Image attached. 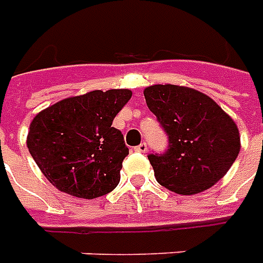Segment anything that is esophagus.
Wrapping results in <instances>:
<instances>
[{
	"label": "esophagus",
	"instance_id": "obj_1",
	"mask_svg": "<svg viewBox=\"0 0 263 263\" xmlns=\"http://www.w3.org/2000/svg\"><path fill=\"white\" fill-rule=\"evenodd\" d=\"M134 149L137 151V152H141V154H145V152L148 151V145H146V142H142V144H139L138 146H135Z\"/></svg>",
	"mask_w": 263,
	"mask_h": 263
}]
</instances>
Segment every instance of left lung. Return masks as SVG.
I'll return each instance as SVG.
<instances>
[{"mask_svg":"<svg viewBox=\"0 0 263 263\" xmlns=\"http://www.w3.org/2000/svg\"><path fill=\"white\" fill-rule=\"evenodd\" d=\"M145 101L168 137L162 154H149L157 181L181 195L211 188L240 149L238 126L208 95L179 85L145 88Z\"/></svg>","mask_w":263,"mask_h":263,"instance_id":"obj_1","label":"left lung"}]
</instances>
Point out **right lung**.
Here are the masks:
<instances>
[{"mask_svg": "<svg viewBox=\"0 0 263 263\" xmlns=\"http://www.w3.org/2000/svg\"><path fill=\"white\" fill-rule=\"evenodd\" d=\"M131 97L129 89L91 91L60 101L32 119L27 146L49 182L85 199L117 188L129 149L112 121Z\"/></svg>", "mask_w": 263, "mask_h": 263, "instance_id": "right-lung-1", "label": "right lung"}]
</instances>
